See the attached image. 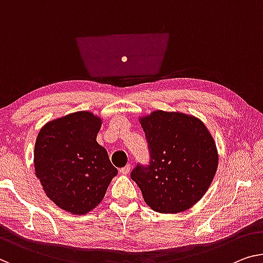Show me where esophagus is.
<instances>
[{
	"mask_svg": "<svg viewBox=\"0 0 263 263\" xmlns=\"http://www.w3.org/2000/svg\"><path fill=\"white\" fill-rule=\"evenodd\" d=\"M130 170H131V165H130V164H128V165L124 166V167H121V169H120V174H123V175H127L128 172H130Z\"/></svg>",
	"mask_w": 263,
	"mask_h": 263,
	"instance_id": "34e87169",
	"label": "esophagus"
}]
</instances>
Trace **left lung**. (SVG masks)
Segmentation results:
<instances>
[{"instance_id": "8db88e82", "label": "left lung", "mask_w": 263, "mask_h": 263, "mask_svg": "<svg viewBox=\"0 0 263 263\" xmlns=\"http://www.w3.org/2000/svg\"><path fill=\"white\" fill-rule=\"evenodd\" d=\"M151 162L137 165L131 178L152 210L190 209L209 189L218 166L216 143L202 120L182 112L155 111L140 117Z\"/></svg>"}]
</instances>
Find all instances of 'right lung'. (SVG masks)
I'll return each mask as SVG.
<instances>
[{
  "label": "right lung",
  "instance_id": "obj_1",
  "mask_svg": "<svg viewBox=\"0 0 263 263\" xmlns=\"http://www.w3.org/2000/svg\"><path fill=\"white\" fill-rule=\"evenodd\" d=\"M100 127V117L80 111L48 121L37 135L35 175L47 197L67 213H89L118 174L97 142Z\"/></svg>",
  "mask_w": 263,
  "mask_h": 263
}]
</instances>
